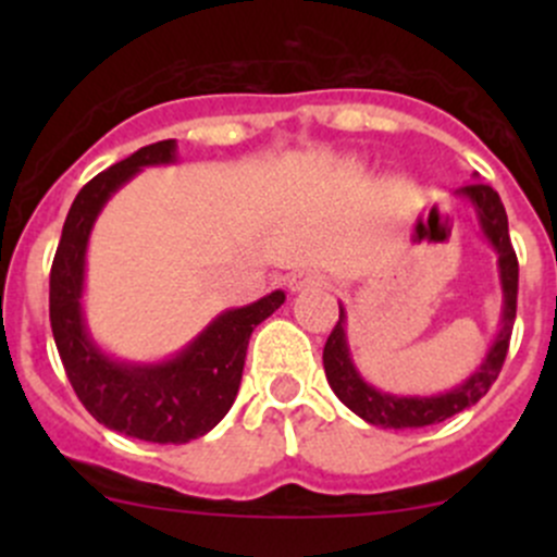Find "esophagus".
Listing matches in <instances>:
<instances>
[{"label": "esophagus", "instance_id": "1", "mask_svg": "<svg viewBox=\"0 0 557 557\" xmlns=\"http://www.w3.org/2000/svg\"><path fill=\"white\" fill-rule=\"evenodd\" d=\"M325 277L318 272H294L288 277L290 290H305V288H323Z\"/></svg>", "mask_w": 557, "mask_h": 557}]
</instances>
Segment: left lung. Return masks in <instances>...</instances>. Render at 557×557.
Returning a JSON list of instances; mask_svg holds the SVG:
<instances>
[{"instance_id":"1","label":"left lung","mask_w":557,"mask_h":557,"mask_svg":"<svg viewBox=\"0 0 557 557\" xmlns=\"http://www.w3.org/2000/svg\"><path fill=\"white\" fill-rule=\"evenodd\" d=\"M458 196L474 205L480 228L498 256V277H502V329L487 350L485 361L480 363L469 380H463L453 391L440 393V396H393V393L377 391L358 374L356 363L350 358L345 334V310L339 307V320L331 329L329 339L323 347V369L329 377L331 391L339 396L345 407H350L358 418L383 429H423V425L442 423L453 414L463 412L466 407L480 401L491 385L496 383L498 372L507 358L509 339H512L515 314H518V256H515L512 239H509L507 210L502 205V196L482 183H469L455 190Z\"/></svg>"}]
</instances>
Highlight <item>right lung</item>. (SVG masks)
Wrapping results in <instances>:
<instances>
[{"mask_svg":"<svg viewBox=\"0 0 557 557\" xmlns=\"http://www.w3.org/2000/svg\"><path fill=\"white\" fill-rule=\"evenodd\" d=\"M174 139L139 148L81 188L61 228L50 267V329L83 407L117 434L185 445L215 429L237 398L252 329L285 301L283 290L218 314L185 350L164 363H126L104 356L83 318L86 247L112 194L143 166L172 164Z\"/></svg>","mask_w":557,"mask_h":557,"instance_id":"obj_1","label":"right lung"}]
</instances>
